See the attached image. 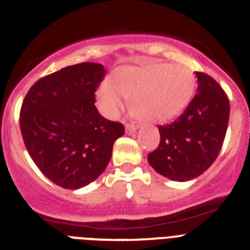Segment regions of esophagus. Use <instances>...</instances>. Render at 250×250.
<instances>
[{
  "label": "esophagus",
  "mask_w": 250,
  "mask_h": 250,
  "mask_svg": "<svg viewBox=\"0 0 250 250\" xmlns=\"http://www.w3.org/2000/svg\"><path fill=\"white\" fill-rule=\"evenodd\" d=\"M137 129H138V127H137L136 125H130V123L125 125V132H127L128 134L134 133V132H137Z\"/></svg>",
  "instance_id": "obj_1"
}]
</instances>
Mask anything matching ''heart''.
Wrapping results in <instances>:
<instances>
[{
  "label": "heart",
  "mask_w": 250,
  "mask_h": 250,
  "mask_svg": "<svg viewBox=\"0 0 250 250\" xmlns=\"http://www.w3.org/2000/svg\"><path fill=\"white\" fill-rule=\"evenodd\" d=\"M195 89L193 72L183 64H152L121 67L113 82L97 89V102L103 113L114 117L123 105V97L143 120L167 122L184 111Z\"/></svg>",
  "instance_id": "b5f03b06"
}]
</instances>
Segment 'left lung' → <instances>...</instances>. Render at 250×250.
Here are the masks:
<instances>
[{
	"instance_id": "8db88e82",
	"label": "left lung",
	"mask_w": 250,
	"mask_h": 250,
	"mask_svg": "<svg viewBox=\"0 0 250 250\" xmlns=\"http://www.w3.org/2000/svg\"><path fill=\"white\" fill-rule=\"evenodd\" d=\"M197 92L184 113L170 125H159L161 143L148 154L150 167L175 182L206 172L217 159L229 121V100L210 76L195 72Z\"/></svg>"
}]
</instances>
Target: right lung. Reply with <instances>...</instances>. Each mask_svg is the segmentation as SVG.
I'll return each instance as SVG.
<instances>
[{
    "label": "right lung",
    "mask_w": 250,
    "mask_h": 250,
    "mask_svg": "<svg viewBox=\"0 0 250 250\" xmlns=\"http://www.w3.org/2000/svg\"><path fill=\"white\" fill-rule=\"evenodd\" d=\"M103 64L83 62L38 80L20 114L22 138L47 178L66 189H80L100 177L112 157L121 123L105 120L94 105Z\"/></svg>",
    "instance_id": "obj_1"
}]
</instances>
